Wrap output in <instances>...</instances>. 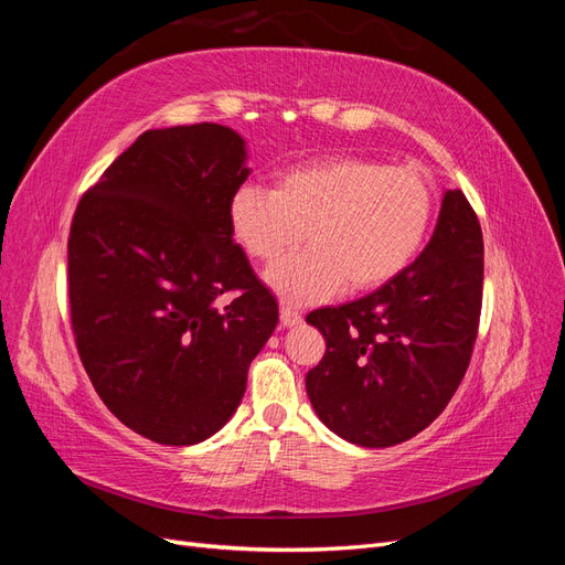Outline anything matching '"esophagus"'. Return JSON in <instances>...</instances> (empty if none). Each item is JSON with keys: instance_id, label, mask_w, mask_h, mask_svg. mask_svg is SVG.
Listing matches in <instances>:
<instances>
[{"instance_id": "esophagus-1", "label": "esophagus", "mask_w": 565, "mask_h": 565, "mask_svg": "<svg viewBox=\"0 0 565 565\" xmlns=\"http://www.w3.org/2000/svg\"><path fill=\"white\" fill-rule=\"evenodd\" d=\"M299 322H301L299 309H295V306H289V303H280V324H282V328H292V324H299Z\"/></svg>"}]
</instances>
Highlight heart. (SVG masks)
I'll list each match as a JSON object with an SVG mask.
<instances>
[{
	"label": "heart",
	"instance_id": "b5f03b06",
	"mask_svg": "<svg viewBox=\"0 0 565 565\" xmlns=\"http://www.w3.org/2000/svg\"><path fill=\"white\" fill-rule=\"evenodd\" d=\"M436 191L413 164L332 156L289 167L273 191L245 183L228 204L233 241L249 259L276 264L301 237L309 249L266 273L287 303L377 289L415 259L431 231Z\"/></svg>",
	"mask_w": 565,
	"mask_h": 565
}]
</instances>
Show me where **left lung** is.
Listing matches in <instances>:
<instances>
[{
    "instance_id": "left-lung-1",
    "label": "left lung",
    "mask_w": 565,
    "mask_h": 565,
    "mask_svg": "<svg viewBox=\"0 0 565 565\" xmlns=\"http://www.w3.org/2000/svg\"><path fill=\"white\" fill-rule=\"evenodd\" d=\"M483 303V233L461 191H448L434 237L413 266L306 322L324 337L306 393L324 426L363 448L417 436L469 367Z\"/></svg>"
}]
</instances>
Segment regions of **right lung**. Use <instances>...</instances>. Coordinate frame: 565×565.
<instances>
[{"label":"right lung","mask_w":565,"mask_h":565,"mask_svg":"<svg viewBox=\"0 0 565 565\" xmlns=\"http://www.w3.org/2000/svg\"><path fill=\"white\" fill-rule=\"evenodd\" d=\"M247 177L228 127L150 129L77 202L67 301L79 361L110 413L162 446L228 422L278 324L276 297L231 235Z\"/></svg>","instance_id":"obj_1"}]
</instances>
